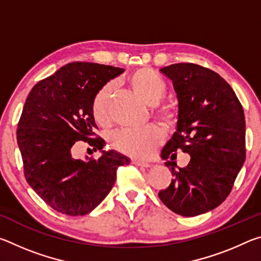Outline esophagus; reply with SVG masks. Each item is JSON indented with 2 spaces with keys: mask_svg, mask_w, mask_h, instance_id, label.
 Listing matches in <instances>:
<instances>
[{
  "mask_svg": "<svg viewBox=\"0 0 261 261\" xmlns=\"http://www.w3.org/2000/svg\"><path fill=\"white\" fill-rule=\"evenodd\" d=\"M132 163L136 166H139V167H144V168H148L152 166L151 162H147V161H143V160H137V159H135V160H132Z\"/></svg>",
  "mask_w": 261,
  "mask_h": 261,
  "instance_id": "esophagus-1",
  "label": "esophagus"
}]
</instances>
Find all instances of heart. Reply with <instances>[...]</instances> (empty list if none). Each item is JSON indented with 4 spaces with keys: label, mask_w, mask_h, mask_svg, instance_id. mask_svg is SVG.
<instances>
[{
    "label": "heart",
    "mask_w": 261,
    "mask_h": 261,
    "mask_svg": "<svg viewBox=\"0 0 261 261\" xmlns=\"http://www.w3.org/2000/svg\"><path fill=\"white\" fill-rule=\"evenodd\" d=\"M127 84L151 106L156 105L167 93L165 79L149 68H141L132 72L127 78ZM112 91V85L101 88L92 105L94 120L101 125H106L109 122ZM155 115L167 124H173L175 121V115L166 108L156 109ZM162 139L161 130L158 126L148 125L141 129H125L115 132L110 138V143L115 149L127 155L145 158L155 149Z\"/></svg>",
    "instance_id": "heart-1"
}]
</instances>
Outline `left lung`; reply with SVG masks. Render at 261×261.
<instances>
[{
	"instance_id": "8db88e82",
	"label": "left lung",
	"mask_w": 261,
	"mask_h": 261,
	"mask_svg": "<svg viewBox=\"0 0 261 261\" xmlns=\"http://www.w3.org/2000/svg\"><path fill=\"white\" fill-rule=\"evenodd\" d=\"M160 71L173 81L178 101L176 131L161 158L174 160L183 152L191 159L184 168L165 163L174 178L159 198L176 214L197 216L226 200L244 165V110L230 85L210 69L177 63Z\"/></svg>"
}]
</instances>
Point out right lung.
I'll return each instance as SVG.
<instances>
[{
    "label": "right lung",
    "instance_id": "obj_1",
    "mask_svg": "<svg viewBox=\"0 0 261 261\" xmlns=\"http://www.w3.org/2000/svg\"><path fill=\"white\" fill-rule=\"evenodd\" d=\"M124 69L88 62H72L42 79L30 92L17 129L25 178L35 193L62 214L85 215L93 211L116 180L118 167L130 159L105 140L92 138L95 124L92 105L98 92ZM77 141L99 149L98 161L74 159Z\"/></svg>",
    "mask_w": 261,
    "mask_h": 261
}]
</instances>
